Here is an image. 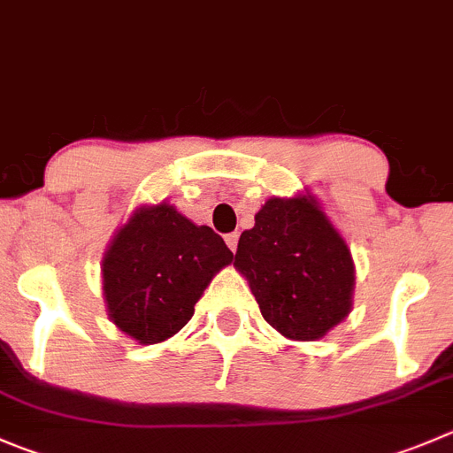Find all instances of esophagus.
<instances>
[{
	"instance_id": "34e87169",
	"label": "esophagus",
	"mask_w": 453,
	"mask_h": 453,
	"mask_svg": "<svg viewBox=\"0 0 453 453\" xmlns=\"http://www.w3.org/2000/svg\"><path fill=\"white\" fill-rule=\"evenodd\" d=\"M224 240H226V247H229L231 251L235 253V249H238V240H240V235H238V234H229V235H226V238H224Z\"/></svg>"
}]
</instances>
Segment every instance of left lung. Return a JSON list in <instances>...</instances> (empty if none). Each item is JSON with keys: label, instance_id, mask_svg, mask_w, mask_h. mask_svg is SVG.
<instances>
[{"label": "left lung", "instance_id": "8db88e82", "mask_svg": "<svg viewBox=\"0 0 453 453\" xmlns=\"http://www.w3.org/2000/svg\"><path fill=\"white\" fill-rule=\"evenodd\" d=\"M234 266L262 318L288 340L325 338L351 311V251L311 193L269 197L240 235Z\"/></svg>", "mask_w": 453, "mask_h": 453}]
</instances>
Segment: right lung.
<instances>
[{
	"instance_id": "obj_1",
	"label": "right lung",
	"mask_w": 453,
	"mask_h": 453,
	"mask_svg": "<svg viewBox=\"0 0 453 453\" xmlns=\"http://www.w3.org/2000/svg\"><path fill=\"white\" fill-rule=\"evenodd\" d=\"M231 260L211 226H197L166 200L140 206L102 257L109 318L135 342H165L191 320L204 288Z\"/></svg>"
}]
</instances>
